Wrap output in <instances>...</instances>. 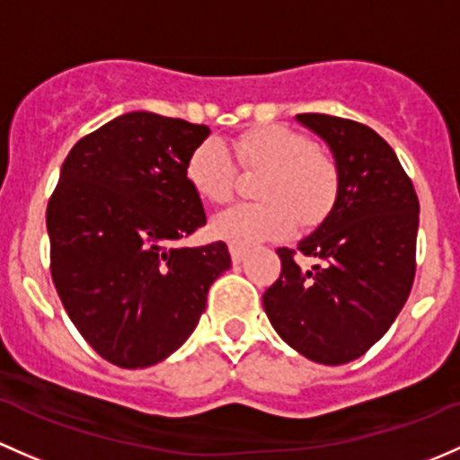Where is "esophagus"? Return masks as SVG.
<instances>
[{
	"label": "esophagus",
	"instance_id": "1",
	"mask_svg": "<svg viewBox=\"0 0 460 460\" xmlns=\"http://www.w3.org/2000/svg\"><path fill=\"white\" fill-rule=\"evenodd\" d=\"M229 253H231V260H234V264H240L246 260V253H249V249L243 244H229Z\"/></svg>",
	"mask_w": 460,
	"mask_h": 460
}]
</instances>
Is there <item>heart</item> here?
<instances>
[{"label": "heart", "instance_id": "1", "mask_svg": "<svg viewBox=\"0 0 460 460\" xmlns=\"http://www.w3.org/2000/svg\"><path fill=\"white\" fill-rule=\"evenodd\" d=\"M231 151L246 169H264L258 196L264 202L234 205L211 220L216 238L231 244H255L282 238L295 222L315 225L332 209L340 193V167L315 147L308 134L287 125H260L240 134ZM187 182L207 202H225L234 193L235 165L229 147L205 138L185 165Z\"/></svg>", "mask_w": 460, "mask_h": 460}]
</instances>
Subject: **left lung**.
<instances>
[{"label": "left lung", "instance_id": "obj_1", "mask_svg": "<svg viewBox=\"0 0 460 460\" xmlns=\"http://www.w3.org/2000/svg\"><path fill=\"white\" fill-rule=\"evenodd\" d=\"M340 167V193L322 225L297 243L311 270L278 249L282 273L262 304L270 326L306 359L340 366L393 326L417 270L419 198L394 149L375 129L328 114H297Z\"/></svg>", "mask_w": 460, "mask_h": 460}]
</instances>
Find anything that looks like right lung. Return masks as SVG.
I'll return each mask as SVG.
<instances>
[{"mask_svg":"<svg viewBox=\"0 0 460 460\" xmlns=\"http://www.w3.org/2000/svg\"><path fill=\"white\" fill-rule=\"evenodd\" d=\"M207 125L128 112L81 138L48 202L50 273L84 340L110 364L147 368L190 340L225 243L178 246L207 222L187 158Z\"/></svg>","mask_w":460,"mask_h":460,"instance_id":"1","label":"right lung"}]
</instances>
